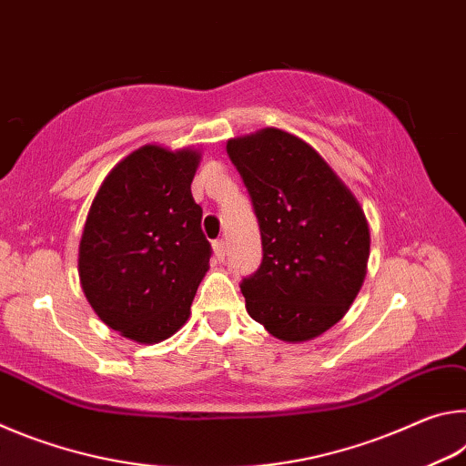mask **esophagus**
<instances>
[{"mask_svg":"<svg viewBox=\"0 0 466 466\" xmlns=\"http://www.w3.org/2000/svg\"><path fill=\"white\" fill-rule=\"evenodd\" d=\"M214 252H216L218 261H224V257H226V242L222 238L214 240Z\"/></svg>","mask_w":466,"mask_h":466,"instance_id":"34e87169","label":"esophagus"}]
</instances>
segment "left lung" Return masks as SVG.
Listing matches in <instances>:
<instances>
[{"mask_svg": "<svg viewBox=\"0 0 466 466\" xmlns=\"http://www.w3.org/2000/svg\"><path fill=\"white\" fill-rule=\"evenodd\" d=\"M250 195L263 258L240 281L250 319L281 341H309L343 319L366 275V216L329 164L291 133L226 146Z\"/></svg>", "mask_w": 466, "mask_h": 466, "instance_id": "1", "label": "left lung"}]
</instances>
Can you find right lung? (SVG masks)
Segmentation results:
<instances>
[{"label":"right lung","instance_id":"obj_1","mask_svg":"<svg viewBox=\"0 0 466 466\" xmlns=\"http://www.w3.org/2000/svg\"><path fill=\"white\" fill-rule=\"evenodd\" d=\"M199 154L144 146L110 170L80 242V281L94 312L137 343L185 325L211 244L191 183Z\"/></svg>","mask_w":466,"mask_h":466}]
</instances>
